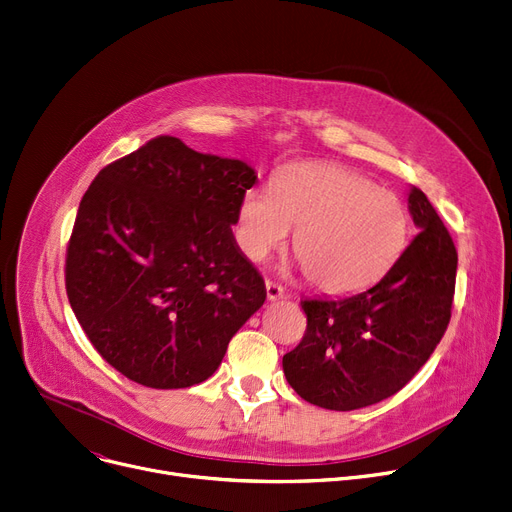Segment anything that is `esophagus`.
Returning a JSON list of instances; mask_svg holds the SVG:
<instances>
[{
	"label": "esophagus",
	"mask_w": 512,
	"mask_h": 512,
	"mask_svg": "<svg viewBox=\"0 0 512 512\" xmlns=\"http://www.w3.org/2000/svg\"><path fill=\"white\" fill-rule=\"evenodd\" d=\"M265 292H267V300H280L286 296L282 286H278L276 282H269V280L265 282Z\"/></svg>",
	"instance_id": "obj_1"
}]
</instances>
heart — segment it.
Listing matches in <instances>:
<instances>
[{
    "instance_id": "heart-1",
    "label": "heart",
    "mask_w": 512,
    "mask_h": 512,
    "mask_svg": "<svg viewBox=\"0 0 512 512\" xmlns=\"http://www.w3.org/2000/svg\"><path fill=\"white\" fill-rule=\"evenodd\" d=\"M296 226L294 253L309 282L352 294L379 282L407 243L403 201L352 168L300 162L274 187L247 189L236 212V243L255 263L280 249Z\"/></svg>"
}]
</instances>
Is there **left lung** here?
Segmentation results:
<instances>
[{"label": "left lung", "instance_id": "left-lung-1", "mask_svg": "<svg viewBox=\"0 0 512 512\" xmlns=\"http://www.w3.org/2000/svg\"><path fill=\"white\" fill-rule=\"evenodd\" d=\"M407 208L420 232L379 284L302 302L306 333L282 366L290 387L313 405L350 412L395 395L447 331L457 249L418 187L407 193Z\"/></svg>", "mask_w": 512, "mask_h": 512}]
</instances>
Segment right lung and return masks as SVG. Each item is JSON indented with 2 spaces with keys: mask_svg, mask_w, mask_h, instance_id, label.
I'll list each match as a JSON object with an SVG mask.
<instances>
[{
  "mask_svg": "<svg viewBox=\"0 0 512 512\" xmlns=\"http://www.w3.org/2000/svg\"><path fill=\"white\" fill-rule=\"evenodd\" d=\"M245 160L160 135L100 170L80 201L65 288L90 344L127 379L185 389L210 379L265 302L238 249Z\"/></svg>",
  "mask_w": 512,
  "mask_h": 512,
  "instance_id": "add662e5",
  "label": "right lung"
}]
</instances>
